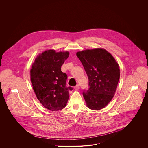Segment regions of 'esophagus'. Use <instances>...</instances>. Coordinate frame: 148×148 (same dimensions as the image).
<instances>
[{
    "instance_id": "obj_1",
    "label": "esophagus",
    "mask_w": 148,
    "mask_h": 148,
    "mask_svg": "<svg viewBox=\"0 0 148 148\" xmlns=\"http://www.w3.org/2000/svg\"><path fill=\"white\" fill-rule=\"evenodd\" d=\"M74 88H75V89H76V90H78V89H80V85H79V84H77L74 87Z\"/></svg>"
}]
</instances>
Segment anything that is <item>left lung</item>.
<instances>
[{
  "instance_id": "left-lung-1",
  "label": "left lung",
  "mask_w": 148,
  "mask_h": 148,
  "mask_svg": "<svg viewBox=\"0 0 148 148\" xmlns=\"http://www.w3.org/2000/svg\"><path fill=\"white\" fill-rule=\"evenodd\" d=\"M89 81L88 89L83 92L87 106L99 110L113 97L120 79L119 64L106 50L96 48L78 52Z\"/></svg>"
}]
</instances>
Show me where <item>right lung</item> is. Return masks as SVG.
Returning a JSON list of instances; mask_svg holds the SVG:
<instances>
[{
  "instance_id": "obj_1",
  "label": "right lung",
  "mask_w": 148,
  "mask_h": 148,
  "mask_svg": "<svg viewBox=\"0 0 148 148\" xmlns=\"http://www.w3.org/2000/svg\"><path fill=\"white\" fill-rule=\"evenodd\" d=\"M69 56L68 52H56L48 50L38 56L31 69V80L38 99L52 111L63 109L69 97L66 86L67 75L61 66Z\"/></svg>"
}]
</instances>
